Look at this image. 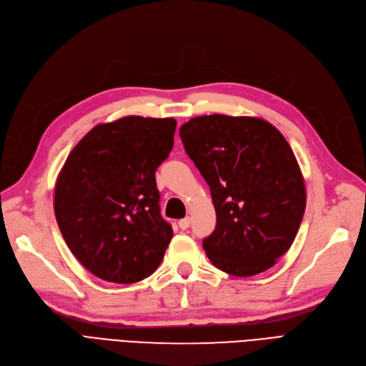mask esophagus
I'll return each mask as SVG.
<instances>
[{"mask_svg": "<svg viewBox=\"0 0 366 366\" xmlns=\"http://www.w3.org/2000/svg\"><path fill=\"white\" fill-rule=\"evenodd\" d=\"M179 226H180V229H187L189 226H190V219L184 217V219L179 220Z\"/></svg>", "mask_w": 366, "mask_h": 366, "instance_id": "obj_1", "label": "esophagus"}]
</instances>
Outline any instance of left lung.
Instances as JSON below:
<instances>
[{
    "label": "left lung",
    "mask_w": 366,
    "mask_h": 366,
    "mask_svg": "<svg viewBox=\"0 0 366 366\" xmlns=\"http://www.w3.org/2000/svg\"><path fill=\"white\" fill-rule=\"evenodd\" d=\"M180 137L214 204L216 229L202 241L208 259L237 277L269 269L290 249L307 202L286 138L264 119L224 114L190 119Z\"/></svg>",
    "instance_id": "obj_1"
}]
</instances>
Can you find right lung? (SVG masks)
I'll list each match as a JSON object with an SVG mask.
<instances>
[{"instance_id":"obj_1","label":"right lung","mask_w":366,"mask_h":366,"mask_svg":"<svg viewBox=\"0 0 366 366\" xmlns=\"http://www.w3.org/2000/svg\"><path fill=\"white\" fill-rule=\"evenodd\" d=\"M177 122L127 116L99 124L68 154L55 186V216L68 249L101 280H144L172 238L154 172Z\"/></svg>"}]
</instances>
